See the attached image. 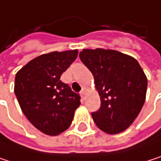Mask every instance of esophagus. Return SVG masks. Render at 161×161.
I'll return each instance as SVG.
<instances>
[{
  "label": "esophagus",
  "instance_id": "1",
  "mask_svg": "<svg viewBox=\"0 0 161 161\" xmlns=\"http://www.w3.org/2000/svg\"><path fill=\"white\" fill-rule=\"evenodd\" d=\"M80 95L82 96L83 99H85V98H86V91H85V90H82L81 92H80Z\"/></svg>",
  "mask_w": 161,
  "mask_h": 161
}]
</instances>
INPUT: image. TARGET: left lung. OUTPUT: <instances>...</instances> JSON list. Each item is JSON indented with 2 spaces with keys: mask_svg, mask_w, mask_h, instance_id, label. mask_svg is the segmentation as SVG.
Returning a JSON list of instances; mask_svg holds the SVG:
<instances>
[{
  "mask_svg": "<svg viewBox=\"0 0 161 161\" xmlns=\"http://www.w3.org/2000/svg\"><path fill=\"white\" fill-rule=\"evenodd\" d=\"M81 61L92 71L101 99L98 111L92 113L94 123L108 134L127 129L144 104L147 77L132 56L115 50L84 49Z\"/></svg>",
  "mask_w": 161,
  "mask_h": 161,
  "instance_id": "1",
  "label": "left lung"
}]
</instances>
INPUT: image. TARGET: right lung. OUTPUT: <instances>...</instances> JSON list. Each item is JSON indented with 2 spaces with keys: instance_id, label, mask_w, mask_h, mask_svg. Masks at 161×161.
Here are the masks:
<instances>
[{
  "instance_id": "1",
  "label": "right lung",
  "mask_w": 161,
  "mask_h": 161,
  "mask_svg": "<svg viewBox=\"0 0 161 161\" xmlns=\"http://www.w3.org/2000/svg\"><path fill=\"white\" fill-rule=\"evenodd\" d=\"M78 55L77 50L41 54L16 74L14 92L29 122L49 136L67 130L80 106V96L60 80Z\"/></svg>"
}]
</instances>
